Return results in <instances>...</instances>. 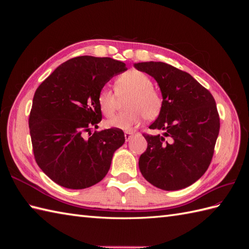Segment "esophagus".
Returning <instances> with one entry per match:
<instances>
[{
  "label": "esophagus",
  "mask_w": 249,
  "mask_h": 249,
  "mask_svg": "<svg viewBox=\"0 0 249 249\" xmlns=\"http://www.w3.org/2000/svg\"><path fill=\"white\" fill-rule=\"evenodd\" d=\"M132 138H133V133H131V132H124V139H125L126 142L130 141Z\"/></svg>",
  "instance_id": "34e87169"
}]
</instances>
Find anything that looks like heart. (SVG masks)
<instances>
[{
  "instance_id": "obj_1",
  "label": "heart",
  "mask_w": 249,
  "mask_h": 249,
  "mask_svg": "<svg viewBox=\"0 0 249 249\" xmlns=\"http://www.w3.org/2000/svg\"><path fill=\"white\" fill-rule=\"evenodd\" d=\"M115 92L104 87L97 94V105L105 116L114 114L118 99H124L126 111L120 113L106 122V125L113 129L131 131L138 126L142 119H154L160 114L162 97L153 87V81L146 73L139 71H129L114 82Z\"/></svg>"
}]
</instances>
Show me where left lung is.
Here are the masks:
<instances>
[{"label": "left lung", "instance_id": "obj_1", "mask_svg": "<svg viewBox=\"0 0 249 249\" xmlns=\"http://www.w3.org/2000/svg\"><path fill=\"white\" fill-rule=\"evenodd\" d=\"M148 73L162 93V109L144 135L147 148L139 158L144 178L162 190L175 191L196 182L209 167L219 134L216 103L191 74L163 62L135 63Z\"/></svg>", "mask_w": 249, "mask_h": 249}]
</instances>
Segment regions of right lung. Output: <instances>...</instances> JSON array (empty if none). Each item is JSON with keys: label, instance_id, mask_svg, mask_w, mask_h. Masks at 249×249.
<instances>
[{"label": "right lung", "instance_id": "obj_1", "mask_svg": "<svg viewBox=\"0 0 249 249\" xmlns=\"http://www.w3.org/2000/svg\"><path fill=\"white\" fill-rule=\"evenodd\" d=\"M126 70L112 58L80 56L58 66L37 88L29 118L34 157L58 185L85 189L106 177L114 152L124 143V132L91 135L90 130L102 120L100 90Z\"/></svg>", "mask_w": 249, "mask_h": 249}]
</instances>
